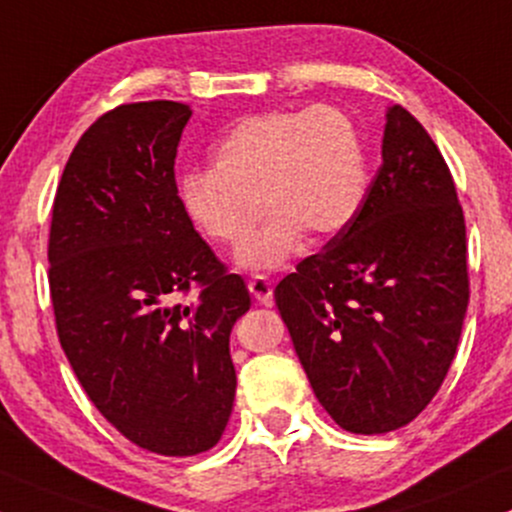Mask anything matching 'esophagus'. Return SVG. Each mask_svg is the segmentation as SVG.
I'll return each instance as SVG.
<instances>
[{"mask_svg":"<svg viewBox=\"0 0 512 512\" xmlns=\"http://www.w3.org/2000/svg\"><path fill=\"white\" fill-rule=\"evenodd\" d=\"M249 292L261 304H273V285L271 280L263 278V275H256V278L249 280Z\"/></svg>","mask_w":512,"mask_h":512,"instance_id":"esophagus-1","label":"esophagus"}]
</instances>
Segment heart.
<instances>
[{"label": "heart", "mask_w": 512, "mask_h": 512, "mask_svg": "<svg viewBox=\"0 0 512 512\" xmlns=\"http://www.w3.org/2000/svg\"><path fill=\"white\" fill-rule=\"evenodd\" d=\"M367 193L360 132L333 106L278 108L241 118L212 147V169L179 179V200L203 237L241 249L239 266L275 271L302 234L321 239L346 229ZM264 208L261 209L260 205Z\"/></svg>", "instance_id": "heart-1"}]
</instances>
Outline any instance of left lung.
Wrapping results in <instances>:
<instances>
[{
  "instance_id": "obj_1",
  "label": "left lung",
  "mask_w": 512,
  "mask_h": 512,
  "mask_svg": "<svg viewBox=\"0 0 512 512\" xmlns=\"http://www.w3.org/2000/svg\"><path fill=\"white\" fill-rule=\"evenodd\" d=\"M467 302L455 181L426 128L389 106L358 215L275 287L319 404L350 433L411 423L450 370Z\"/></svg>"
}]
</instances>
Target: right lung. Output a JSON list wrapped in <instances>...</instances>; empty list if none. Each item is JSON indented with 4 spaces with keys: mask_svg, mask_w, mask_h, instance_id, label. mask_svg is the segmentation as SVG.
<instances>
[{
    "mask_svg": "<svg viewBox=\"0 0 512 512\" xmlns=\"http://www.w3.org/2000/svg\"><path fill=\"white\" fill-rule=\"evenodd\" d=\"M179 101L125 103L70 154L50 225V297L74 375L142 450L191 457L225 433L237 392L229 333L251 297L181 208ZM193 284L201 295L179 303Z\"/></svg>",
    "mask_w": 512,
    "mask_h": 512,
    "instance_id": "right-lung-1",
    "label": "right lung"
}]
</instances>
